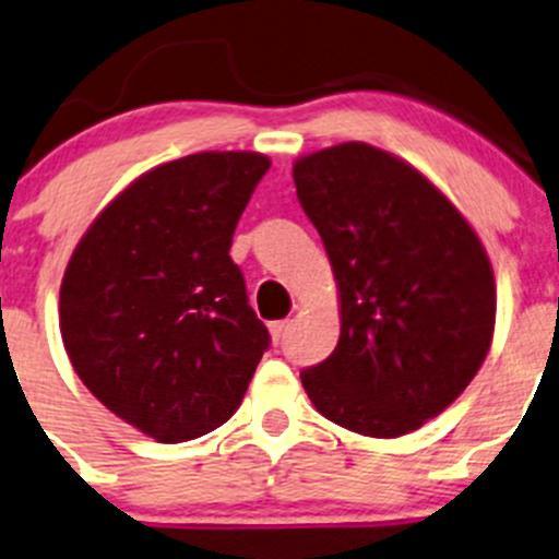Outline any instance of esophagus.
Masks as SVG:
<instances>
[{
	"label": "esophagus",
	"mask_w": 559,
	"mask_h": 559,
	"mask_svg": "<svg viewBox=\"0 0 559 559\" xmlns=\"http://www.w3.org/2000/svg\"><path fill=\"white\" fill-rule=\"evenodd\" d=\"M286 329H289V321H273V324H270V334H273L275 343H278V340L284 337Z\"/></svg>",
	"instance_id": "34e87169"
}]
</instances>
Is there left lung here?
Here are the masks:
<instances>
[{
    "label": "left lung",
    "mask_w": 559,
    "mask_h": 559,
    "mask_svg": "<svg viewBox=\"0 0 559 559\" xmlns=\"http://www.w3.org/2000/svg\"><path fill=\"white\" fill-rule=\"evenodd\" d=\"M297 198L340 286L332 356L299 372L324 418L393 439L450 407L479 372L496 284L477 233L426 176L348 141L295 163Z\"/></svg>",
    "instance_id": "8db88e82"
}]
</instances>
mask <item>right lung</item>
I'll return each mask as SVG.
<instances>
[{"label": "right lung", "mask_w": 559, "mask_h": 559, "mask_svg": "<svg viewBox=\"0 0 559 559\" xmlns=\"http://www.w3.org/2000/svg\"><path fill=\"white\" fill-rule=\"evenodd\" d=\"M270 160L198 152L139 176L98 214L61 284V337L87 391L146 437L214 431L270 348L233 233Z\"/></svg>", "instance_id": "1"}]
</instances>
